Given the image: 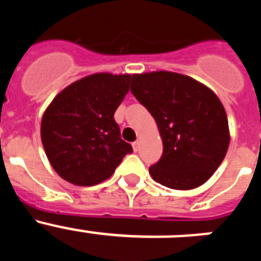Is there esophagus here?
Listing matches in <instances>:
<instances>
[{"label":"esophagus","instance_id":"obj_1","mask_svg":"<svg viewBox=\"0 0 261 261\" xmlns=\"http://www.w3.org/2000/svg\"><path fill=\"white\" fill-rule=\"evenodd\" d=\"M132 146H133V150L138 151V150H140V141H135L132 144Z\"/></svg>","mask_w":261,"mask_h":261}]
</instances>
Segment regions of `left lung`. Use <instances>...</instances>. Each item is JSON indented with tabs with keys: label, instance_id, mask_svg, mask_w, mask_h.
<instances>
[{
	"label": "left lung",
	"instance_id": "left-lung-1",
	"mask_svg": "<svg viewBox=\"0 0 261 261\" xmlns=\"http://www.w3.org/2000/svg\"><path fill=\"white\" fill-rule=\"evenodd\" d=\"M130 91L158 125L163 153L149 167L156 183L193 190L220 167L230 144L229 123L209 87L174 71L133 74Z\"/></svg>",
	"mask_w": 261,
	"mask_h": 261
}]
</instances>
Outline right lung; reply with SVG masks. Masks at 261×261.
I'll return each mask as SVG.
<instances>
[{"label":"right lung","mask_w":261,"mask_h":261,"mask_svg":"<svg viewBox=\"0 0 261 261\" xmlns=\"http://www.w3.org/2000/svg\"><path fill=\"white\" fill-rule=\"evenodd\" d=\"M130 80V74L87 75L65 87L48 106L41 119V142L62 179L75 186H95L132 153L114 117Z\"/></svg>","instance_id":"right-lung-1"}]
</instances>
